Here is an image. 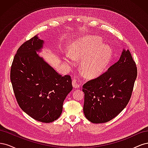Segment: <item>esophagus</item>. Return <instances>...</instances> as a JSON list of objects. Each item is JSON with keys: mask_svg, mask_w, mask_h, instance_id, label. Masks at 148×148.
Here are the masks:
<instances>
[{"mask_svg": "<svg viewBox=\"0 0 148 148\" xmlns=\"http://www.w3.org/2000/svg\"><path fill=\"white\" fill-rule=\"evenodd\" d=\"M72 85H73V88H78L79 87V85L80 84L78 83V82L77 81V80H76L75 79H73V81H72Z\"/></svg>", "mask_w": 148, "mask_h": 148, "instance_id": "obj_1", "label": "esophagus"}]
</instances>
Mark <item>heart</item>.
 <instances>
[{
  "instance_id": "1",
  "label": "heart",
  "mask_w": 148,
  "mask_h": 148,
  "mask_svg": "<svg viewBox=\"0 0 148 148\" xmlns=\"http://www.w3.org/2000/svg\"><path fill=\"white\" fill-rule=\"evenodd\" d=\"M101 40L86 36L76 42L69 53L73 59H83L81 65L83 73L89 77L102 73L108 66L112 57L110 47L101 44Z\"/></svg>"
}]
</instances>
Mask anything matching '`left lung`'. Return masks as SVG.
<instances>
[{
	"label": "left lung",
	"instance_id": "left-lung-1",
	"mask_svg": "<svg viewBox=\"0 0 148 148\" xmlns=\"http://www.w3.org/2000/svg\"><path fill=\"white\" fill-rule=\"evenodd\" d=\"M137 77V69L130 52L123 49L118 62L106 72L83 86V112L94 123L109 122L127 106Z\"/></svg>",
	"mask_w": 148,
	"mask_h": 148
}]
</instances>
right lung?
Here are the masks:
<instances>
[{
    "instance_id": "1",
    "label": "right lung",
    "mask_w": 148,
    "mask_h": 148,
    "mask_svg": "<svg viewBox=\"0 0 148 148\" xmlns=\"http://www.w3.org/2000/svg\"><path fill=\"white\" fill-rule=\"evenodd\" d=\"M44 45L38 35L22 44L12 62L10 79L21 109L39 122L50 123L60 116L73 86L69 75L58 74L37 53Z\"/></svg>"
}]
</instances>
